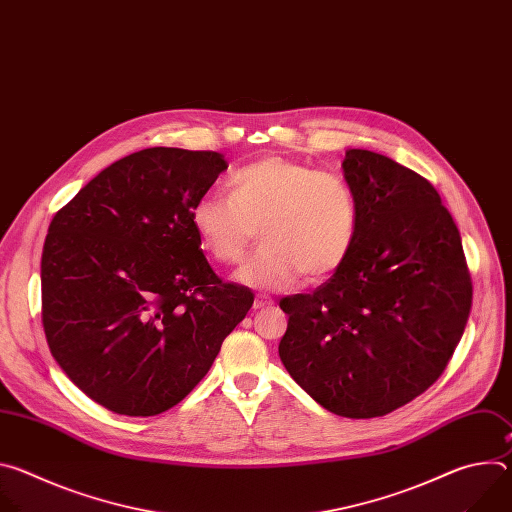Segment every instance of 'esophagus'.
Segmentation results:
<instances>
[{"label":"esophagus","instance_id":"esophagus-1","mask_svg":"<svg viewBox=\"0 0 512 512\" xmlns=\"http://www.w3.org/2000/svg\"><path fill=\"white\" fill-rule=\"evenodd\" d=\"M271 304H273V300H271V298H267V296H255L253 308H255V310H261V308H269Z\"/></svg>","mask_w":512,"mask_h":512}]
</instances>
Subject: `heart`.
Wrapping results in <instances>:
<instances>
[{
    "label": "heart",
    "instance_id": "obj_1",
    "mask_svg": "<svg viewBox=\"0 0 512 512\" xmlns=\"http://www.w3.org/2000/svg\"><path fill=\"white\" fill-rule=\"evenodd\" d=\"M190 225L200 247L223 265L243 259L259 227L263 245L237 279L257 289H285L302 275L324 281L348 261L360 206L342 176L269 156L237 168L229 194H202L190 208Z\"/></svg>",
    "mask_w": 512,
    "mask_h": 512
}]
</instances>
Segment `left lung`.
Masks as SVG:
<instances>
[{
	"mask_svg": "<svg viewBox=\"0 0 512 512\" xmlns=\"http://www.w3.org/2000/svg\"><path fill=\"white\" fill-rule=\"evenodd\" d=\"M360 206L348 261L314 294L283 298V367L324 409L371 419L429 389L464 334L472 281L437 190L369 150H346Z\"/></svg>",
	"mask_w": 512,
	"mask_h": 512,
	"instance_id": "1",
	"label": "left lung"
}]
</instances>
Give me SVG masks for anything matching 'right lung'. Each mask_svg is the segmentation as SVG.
<instances>
[{"label":"right lung","instance_id":"add662e5","mask_svg":"<svg viewBox=\"0 0 512 512\" xmlns=\"http://www.w3.org/2000/svg\"><path fill=\"white\" fill-rule=\"evenodd\" d=\"M229 164L148 148L97 174L48 227L42 324L66 377L105 409L150 417L180 403L247 316L253 291L223 283L190 225Z\"/></svg>","mask_w":512,"mask_h":512}]
</instances>
